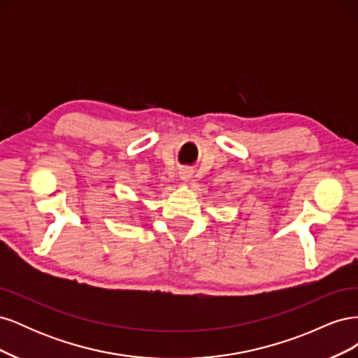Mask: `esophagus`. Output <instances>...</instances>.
<instances>
[{"instance_id": "34e87169", "label": "esophagus", "mask_w": 358, "mask_h": 358, "mask_svg": "<svg viewBox=\"0 0 358 358\" xmlns=\"http://www.w3.org/2000/svg\"><path fill=\"white\" fill-rule=\"evenodd\" d=\"M183 179H188V178H187V175H185V176H183Z\"/></svg>"}]
</instances>
